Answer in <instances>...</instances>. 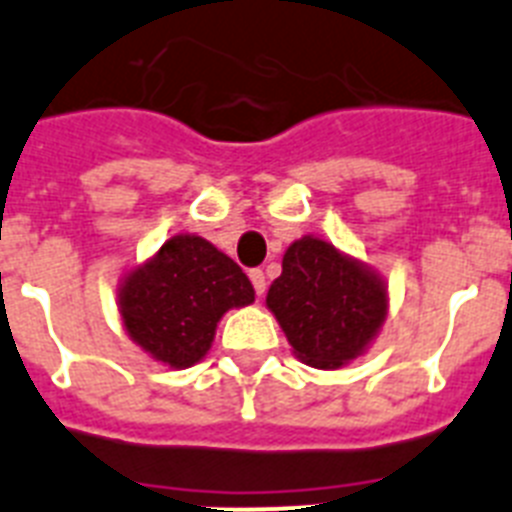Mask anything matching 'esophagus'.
I'll list each match as a JSON object with an SVG mask.
<instances>
[{
  "mask_svg": "<svg viewBox=\"0 0 512 512\" xmlns=\"http://www.w3.org/2000/svg\"><path fill=\"white\" fill-rule=\"evenodd\" d=\"M249 281H252V286H255V294L263 296L265 289H268V283H265V273L260 268H252L249 270Z\"/></svg>",
  "mask_w": 512,
  "mask_h": 512,
  "instance_id": "1",
  "label": "esophagus"
}]
</instances>
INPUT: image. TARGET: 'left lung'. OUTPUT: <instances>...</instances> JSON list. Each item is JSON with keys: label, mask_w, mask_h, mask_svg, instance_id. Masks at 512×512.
Returning <instances> with one entry per match:
<instances>
[{"label": "left lung", "mask_w": 512, "mask_h": 512, "mask_svg": "<svg viewBox=\"0 0 512 512\" xmlns=\"http://www.w3.org/2000/svg\"><path fill=\"white\" fill-rule=\"evenodd\" d=\"M296 356L317 369H336L364 351L385 320V286L333 244L304 236L283 255V273L268 291Z\"/></svg>", "instance_id": "1"}]
</instances>
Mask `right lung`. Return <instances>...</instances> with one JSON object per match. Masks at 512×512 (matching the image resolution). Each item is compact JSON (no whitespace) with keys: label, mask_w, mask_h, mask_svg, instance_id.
Wrapping results in <instances>:
<instances>
[{"label":"right lung","mask_w":512,"mask_h":512,"mask_svg":"<svg viewBox=\"0 0 512 512\" xmlns=\"http://www.w3.org/2000/svg\"><path fill=\"white\" fill-rule=\"evenodd\" d=\"M255 302L244 270L200 236H174L119 294L132 341L169 367L200 362L223 312Z\"/></svg>","instance_id":"obj_1"}]
</instances>
